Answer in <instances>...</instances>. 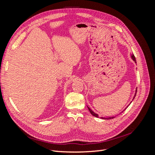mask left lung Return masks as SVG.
<instances>
[{
    "mask_svg": "<svg viewBox=\"0 0 155 155\" xmlns=\"http://www.w3.org/2000/svg\"><path fill=\"white\" fill-rule=\"evenodd\" d=\"M130 57H131V59H132L136 63H137V61H136V58H135V57H134V54H131V55H130ZM137 91L136 90V92H135V94H134V97H133V100H134V97H135V96H136V94H137ZM128 106H129V105H128ZM128 106L125 108V110L127 109V108L128 107ZM87 107H88V110L90 111L91 114L92 116L96 117V118H98V117H99V116H98V114H96L94 112H93V111H92V110L90 109V108H89L88 106H87ZM121 112H123V111ZM114 118H115V117H114V116H113V117H107V118H104V117H101V119H104V120H110V119Z\"/></svg>",
    "mask_w": 155,
    "mask_h": 155,
    "instance_id": "8db88e82",
    "label": "left lung"
}]
</instances>
